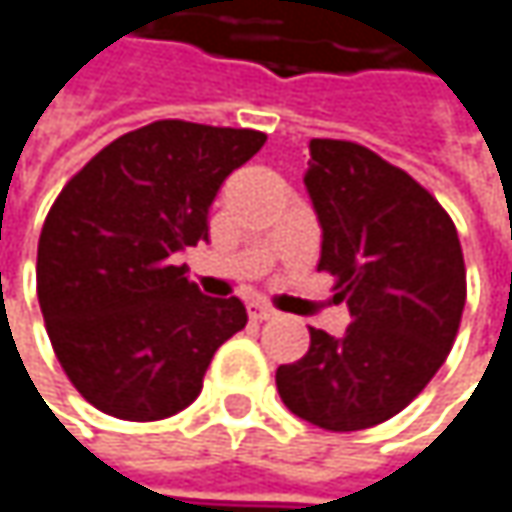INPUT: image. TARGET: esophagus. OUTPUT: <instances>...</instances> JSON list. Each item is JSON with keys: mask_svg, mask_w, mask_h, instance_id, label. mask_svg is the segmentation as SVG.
<instances>
[{"mask_svg": "<svg viewBox=\"0 0 512 512\" xmlns=\"http://www.w3.org/2000/svg\"><path fill=\"white\" fill-rule=\"evenodd\" d=\"M249 314H252L255 320H272V317H275V308L266 305V302H252V305H249Z\"/></svg>", "mask_w": 512, "mask_h": 512, "instance_id": "34e87169", "label": "esophagus"}]
</instances>
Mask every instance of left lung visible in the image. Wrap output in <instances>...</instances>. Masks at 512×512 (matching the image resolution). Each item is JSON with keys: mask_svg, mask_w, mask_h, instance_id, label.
Listing matches in <instances>:
<instances>
[{"mask_svg": "<svg viewBox=\"0 0 512 512\" xmlns=\"http://www.w3.org/2000/svg\"><path fill=\"white\" fill-rule=\"evenodd\" d=\"M305 186L323 225L320 272L353 323L311 329L308 353L275 385L302 421L353 433L403 412L460 332L465 260L448 210L403 168L347 139H311Z\"/></svg>", "mask_w": 512, "mask_h": 512, "instance_id": "obj_1", "label": "left lung"}]
</instances>
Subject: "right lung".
I'll use <instances>...</instances> for the list:
<instances>
[{"label":"right lung","instance_id":"add662e5","mask_svg":"<svg viewBox=\"0 0 512 512\" xmlns=\"http://www.w3.org/2000/svg\"><path fill=\"white\" fill-rule=\"evenodd\" d=\"M257 130L154 121L94 154L52 201L38 240V302L73 388L121 421H162L204 385L249 314L201 296L174 255L207 240L225 177L263 148Z\"/></svg>","mask_w":512,"mask_h":512}]
</instances>
